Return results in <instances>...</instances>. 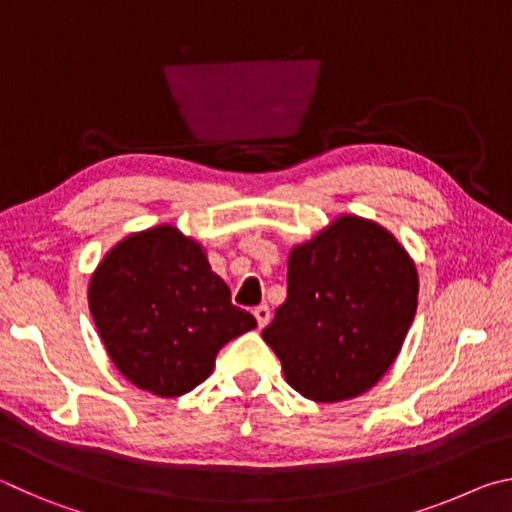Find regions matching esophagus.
Listing matches in <instances>:
<instances>
[{"instance_id": "1", "label": "esophagus", "mask_w": 512, "mask_h": 512, "mask_svg": "<svg viewBox=\"0 0 512 512\" xmlns=\"http://www.w3.org/2000/svg\"><path fill=\"white\" fill-rule=\"evenodd\" d=\"M255 318H257V325L259 327H266L268 325V320H271V309H268L266 305H259L255 311Z\"/></svg>"}]
</instances>
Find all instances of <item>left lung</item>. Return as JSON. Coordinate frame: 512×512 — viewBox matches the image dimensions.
Returning <instances> with one entry per match:
<instances>
[{
  "label": "left lung",
  "instance_id": "obj_1",
  "mask_svg": "<svg viewBox=\"0 0 512 512\" xmlns=\"http://www.w3.org/2000/svg\"><path fill=\"white\" fill-rule=\"evenodd\" d=\"M418 289L400 241L375 221L343 214L291 248L287 300L262 336L302 397L352 400L393 366Z\"/></svg>",
  "mask_w": 512,
  "mask_h": 512
}]
</instances>
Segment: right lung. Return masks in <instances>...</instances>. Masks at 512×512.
<instances>
[{
    "label": "right lung",
    "mask_w": 512,
    "mask_h": 512,
    "mask_svg": "<svg viewBox=\"0 0 512 512\" xmlns=\"http://www.w3.org/2000/svg\"><path fill=\"white\" fill-rule=\"evenodd\" d=\"M108 357L131 384L180 397L212 375L225 343L257 325L230 302L198 241L173 225L121 239L88 289Z\"/></svg>",
    "instance_id": "1"
}]
</instances>
